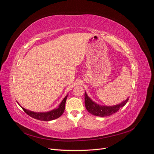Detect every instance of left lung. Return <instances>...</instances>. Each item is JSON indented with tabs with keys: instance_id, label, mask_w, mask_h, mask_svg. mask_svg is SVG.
<instances>
[{
	"instance_id": "8db88e82",
	"label": "left lung",
	"mask_w": 154,
	"mask_h": 154,
	"mask_svg": "<svg viewBox=\"0 0 154 154\" xmlns=\"http://www.w3.org/2000/svg\"><path fill=\"white\" fill-rule=\"evenodd\" d=\"M128 98L129 97H127V100L116 105H101L93 101L91 98L88 97L87 92H85V105L87 110L89 113L96 116H100V117H105V116H109L116 113L120 108L126 105Z\"/></svg>"
}]
</instances>
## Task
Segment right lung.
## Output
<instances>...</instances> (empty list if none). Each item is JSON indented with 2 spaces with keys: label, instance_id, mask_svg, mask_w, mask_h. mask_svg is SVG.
<instances>
[{
  "label": "right lung",
  "instance_id": "obj_1",
  "mask_svg": "<svg viewBox=\"0 0 154 154\" xmlns=\"http://www.w3.org/2000/svg\"><path fill=\"white\" fill-rule=\"evenodd\" d=\"M67 96L68 95H67L64 97L61 103H60V104L59 105L58 108L51 110L48 112H36L27 110L24 108H23L22 106H21L20 105H19V103L18 104L22 107L23 110H24L27 115L31 116V117L38 120L45 121V122H48V121H51L55 119H57L62 115L65 110V105H66V102Z\"/></svg>",
  "mask_w": 154,
  "mask_h": 154
}]
</instances>
